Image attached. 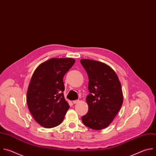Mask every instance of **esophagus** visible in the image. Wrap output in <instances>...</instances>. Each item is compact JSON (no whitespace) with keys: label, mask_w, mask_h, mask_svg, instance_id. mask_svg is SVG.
Instances as JSON below:
<instances>
[{"label":"esophagus","mask_w":156,"mask_h":156,"mask_svg":"<svg viewBox=\"0 0 156 156\" xmlns=\"http://www.w3.org/2000/svg\"><path fill=\"white\" fill-rule=\"evenodd\" d=\"M79 102V100H74V101H73V103L74 104H77V103H78Z\"/></svg>","instance_id":"obj_1"}]
</instances>
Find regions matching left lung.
Instances as JSON below:
<instances>
[{
	"instance_id": "1",
	"label": "left lung",
	"mask_w": 156,
	"mask_h": 156,
	"mask_svg": "<svg viewBox=\"0 0 156 156\" xmlns=\"http://www.w3.org/2000/svg\"><path fill=\"white\" fill-rule=\"evenodd\" d=\"M80 63L88 76L90 92L86 98L88 111L82 120L88 128L100 130L109 126L122 105L121 83L115 71L104 63L81 59Z\"/></svg>"
}]
</instances>
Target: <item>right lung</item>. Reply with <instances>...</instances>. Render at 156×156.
I'll use <instances>...</instances> for the list:
<instances>
[{
	"label": "right lung",
	"mask_w": 156,
	"mask_h": 156,
	"mask_svg": "<svg viewBox=\"0 0 156 156\" xmlns=\"http://www.w3.org/2000/svg\"><path fill=\"white\" fill-rule=\"evenodd\" d=\"M73 58H51L34 72L27 91L29 111L45 128H53L63 122L69 108L64 97L63 77L75 63Z\"/></svg>",
	"instance_id": "obj_1"
}]
</instances>
